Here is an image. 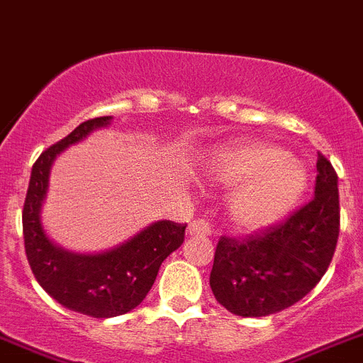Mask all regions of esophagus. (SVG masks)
<instances>
[{"label": "esophagus", "mask_w": 363, "mask_h": 363, "mask_svg": "<svg viewBox=\"0 0 363 363\" xmlns=\"http://www.w3.org/2000/svg\"><path fill=\"white\" fill-rule=\"evenodd\" d=\"M188 233L189 235H201V237H204V235H211V226L204 220V218H197V220L189 222Z\"/></svg>", "instance_id": "34e87169"}]
</instances>
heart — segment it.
Wrapping results in <instances>:
<instances>
[{
	"instance_id": "obj_1",
	"label": "heart",
	"mask_w": 363,
	"mask_h": 363,
	"mask_svg": "<svg viewBox=\"0 0 363 363\" xmlns=\"http://www.w3.org/2000/svg\"><path fill=\"white\" fill-rule=\"evenodd\" d=\"M208 172L215 181L237 186L230 217L240 230L255 231L282 220L308 186L303 166L269 143H238L215 153Z\"/></svg>"
}]
</instances>
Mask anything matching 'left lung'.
Returning <instances> with one entry per match:
<instances>
[{"label":"left lung","instance_id":"left-lung-1","mask_svg":"<svg viewBox=\"0 0 363 363\" xmlns=\"http://www.w3.org/2000/svg\"><path fill=\"white\" fill-rule=\"evenodd\" d=\"M338 233V175L318 152L311 201L264 230L218 238L211 291L218 303L238 316L282 311L302 300L325 275Z\"/></svg>","mask_w":363,"mask_h":363}]
</instances>
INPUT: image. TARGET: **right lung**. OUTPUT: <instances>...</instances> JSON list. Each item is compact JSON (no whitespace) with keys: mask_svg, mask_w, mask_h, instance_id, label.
<instances>
[{"mask_svg":"<svg viewBox=\"0 0 363 363\" xmlns=\"http://www.w3.org/2000/svg\"><path fill=\"white\" fill-rule=\"evenodd\" d=\"M112 117H94L52 145L32 166L23 204L25 253L35 280L61 306L94 318H110L132 311L152 289L162 260L184 242L186 224L159 220L123 246L101 255H74L61 250L45 235L39 208L48 186L54 159L67 146L92 130L106 126Z\"/></svg>","mask_w":363,"mask_h":363,"instance_id":"1","label":"right lung"}]
</instances>
